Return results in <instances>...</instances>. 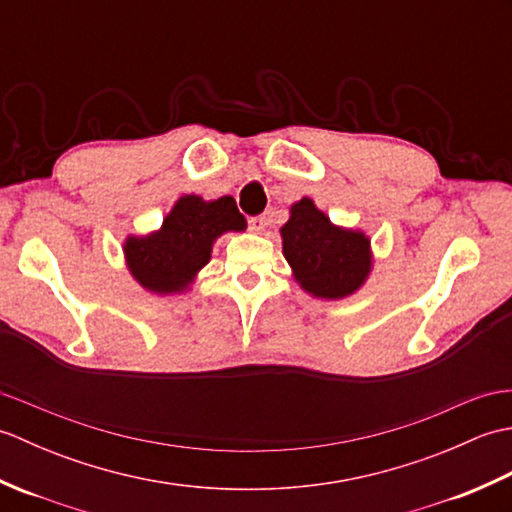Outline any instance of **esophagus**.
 <instances>
[{
  "label": "esophagus",
  "instance_id": "obj_1",
  "mask_svg": "<svg viewBox=\"0 0 512 512\" xmlns=\"http://www.w3.org/2000/svg\"><path fill=\"white\" fill-rule=\"evenodd\" d=\"M266 224H268L266 215H255V217H250V220H248V226H250V231H253V233H264Z\"/></svg>",
  "mask_w": 512,
  "mask_h": 512
}]
</instances>
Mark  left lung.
Instances as JSON below:
<instances>
[{
	"mask_svg": "<svg viewBox=\"0 0 512 512\" xmlns=\"http://www.w3.org/2000/svg\"><path fill=\"white\" fill-rule=\"evenodd\" d=\"M279 233L292 275L312 297L345 299L372 273L369 237L332 224L310 198L290 206V220Z\"/></svg>",
	"mask_w": 512,
	"mask_h": 512,
	"instance_id": "left-lung-1",
	"label": "left lung"
}]
</instances>
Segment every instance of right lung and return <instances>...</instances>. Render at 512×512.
Segmentation results:
<instances>
[{
	"mask_svg": "<svg viewBox=\"0 0 512 512\" xmlns=\"http://www.w3.org/2000/svg\"><path fill=\"white\" fill-rule=\"evenodd\" d=\"M246 217L231 195L206 202L200 195H182L158 231L125 239L129 273L154 295L184 292L209 264L213 242L228 231H244Z\"/></svg>",
	"mask_w": 512,
	"mask_h": 512,
	"instance_id": "right-lung-1",
	"label": "right lung"
}]
</instances>
